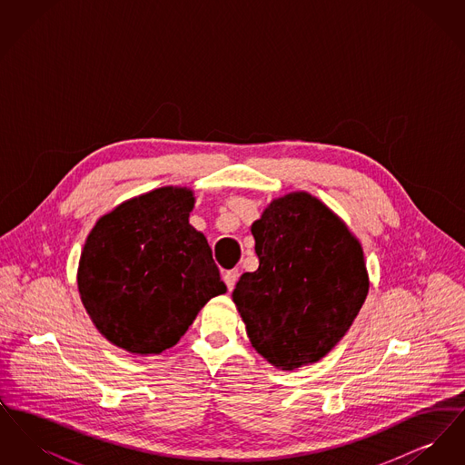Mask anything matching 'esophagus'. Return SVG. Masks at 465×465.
<instances>
[{"mask_svg":"<svg viewBox=\"0 0 465 465\" xmlns=\"http://www.w3.org/2000/svg\"><path fill=\"white\" fill-rule=\"evenodd\" d=\"M237 279H239V270H228V272H224V275H223V281H224L228 291H232V289L235 288Z\"/></svg>","mask_w":465,"mask_h":465,"instance_id":"esophagus-1","label":"esophagus"}]
</instances>
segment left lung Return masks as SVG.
I'll list each match as a JSON object with an SVG mask.
<instances>
[{"mask_svg":"<svg viewBox=\"0 0 465 465\" xmlns=\"http://www.w3.org/2000/svg\"><path fill=\"white\" fill-rule=\"evenodd\" d=\"M251 232L260 266L245 272L232 294L251 345L277 370L317 362L349 331L368 296L361 243L307 192L272 200Z\"/></svg>","mask_w":465,"mask_h":465,"instance_id":"obj_1","label":"left lung"}]
</instances>
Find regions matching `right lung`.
I'll list each match as a JSON object with an SVG mask.
<instances>
[{"label": "right lung", "mask_w": 465, "mask_h": 465, "mask_svg": "<svg viewBox=\"0 0 465 465\" xmlns=\"http://www.w3.org/2000/svg\"><path fill=\"white\" fill-rule=\"evenodd\" d=\"M193 205L192 190L163 186L120 203L92 228L78 291L113 345L162 354L211 298L226 292L209 243L188 222Z\"/></svg>", "instance_id": "add662e5"}]
</instances>
